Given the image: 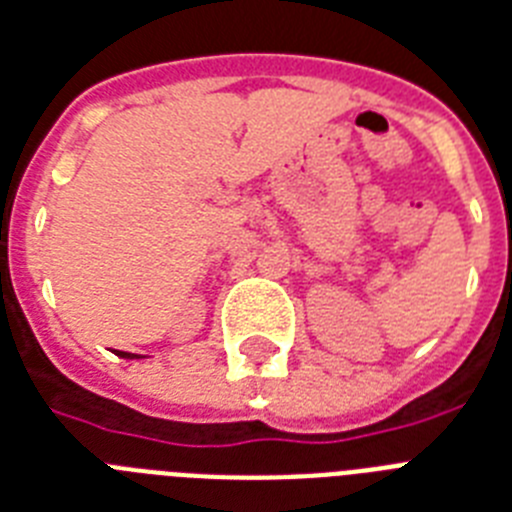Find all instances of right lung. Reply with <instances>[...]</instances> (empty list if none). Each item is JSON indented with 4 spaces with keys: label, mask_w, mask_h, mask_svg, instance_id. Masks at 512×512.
<instances>
[{
    "label": "right lung",
    "mask_w": 512,
    "mask_h": 512,
    "mask_svg": "<svg viewBox=\"0 0 512 512\" xmlns=\"http://www.w3.org/2000/svg\"><path fill=\"white\" fill-rule=\"evenodd\" d=\"M117 356L120 358H143V356H135V353H125V350H117Z\"/></svg>",
    "instance_id": "obj_1"
}]
</instances>
